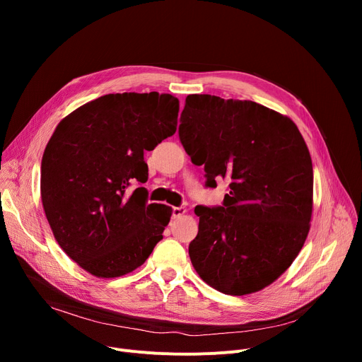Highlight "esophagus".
I'll return each instance as SVG.
<instances>
[{"label":"esophagus","mask_w":362,"mask_h":362,"mask_svg":"<svg viewBox=\"0 0 362 362\" xmlns=\"http://www.w3.org/2000/svg\"><path fill=\"white\" fill-rule=\"evenodd\" d=\"M186 214V208L185 206H175L173 208V218H177V217H182Z\"/></svg>","instance_id":"esophagus-1"}]
</instances>
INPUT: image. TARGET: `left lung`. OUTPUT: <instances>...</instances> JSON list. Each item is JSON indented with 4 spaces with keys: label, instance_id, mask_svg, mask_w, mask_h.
<instances>
[{
    "label": "left lung",
    "instance_id": "obj_1",
    "mask_svg": "<svg viewBox=\"0 0 362 362\" xmlns=\"http://www.w3.org/2000/svg\"><path fill=\"white\" fill-rule=\"evenodd\" d=\"M180 142L206 186L229 182L223 206H195L194 269L216 291L242 296L277 280L298 257L313 216V161L296 124L254 101L187 95Z\"/></svg>",
    "mask_w": 362,
    "mask_h": 362
}]
</instances>
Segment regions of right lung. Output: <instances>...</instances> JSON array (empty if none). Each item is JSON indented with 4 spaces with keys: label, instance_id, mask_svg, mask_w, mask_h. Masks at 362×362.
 Instances as JSON below:
<instances>
[{
    "label": "right lung",
    "instance_id": "right-lung-1",
    "mask_svg": "<svg viewBox=\"0 0 362 362\" xmlns=\"http://www.w3.org/2000/svg\"><path fill=\"white\" fill-rule=\"evenodd\" d=\"M170 93H108L76 108L55 127L42 156L41 198L62 250L95 277L114 279L146 261L171 206L146 204L152 151L177 129Z\"/></svg>",
    "mask_w": 362,
    "mask_h": 362
}]
</instances>
